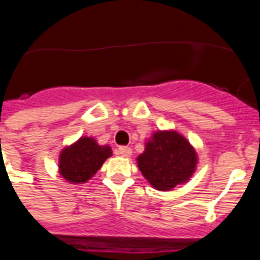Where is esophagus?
Segmentation results:
<instances>
[{
	"instance_id": "34e87169",
	"label": "esophagus",
	"mask_w": 260,
	"mask_h": 260,
	"mask_svg": "<svg viewBox=\"0 0 260 260\" xmlns=\"http://www.w3.org/2000/svg\"><path fill=\"white\" fill-rule=\"evenodd\" d=\"M117 152H118L121 156H123V157H128V156L132 155V148L127 146L118 147V151H117Z\"/></svg>"
}]
</instances>
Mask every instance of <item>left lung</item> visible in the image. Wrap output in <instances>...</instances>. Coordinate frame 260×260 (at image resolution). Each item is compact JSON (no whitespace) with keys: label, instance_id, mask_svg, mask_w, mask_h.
Here are the masks:
<instances>
[{"label":"left lung","instance_id":"left-lung-1","mask_svg":"<svg viewBox=\"0 0 260 260\" xmlns=\"http://www.w3.org/2000/svg\"><path fill=\"white\" fill-rule=\"evenodd\" d=\"M197 155L190 143L176 132H158L147 142L138 157V167L157 190H171L189 180L195 171Z\"/></svg>","mask_w":260,"mask_h":260}]
</instances>
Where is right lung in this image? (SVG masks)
<instances>
[{
    "label": "right lung",
    "mask_w": 260,
    "mask_h": 260,
    "mask_svg": "<svg viewBox=\"0 0 260 260\" xmlns=\"http://www.w3.org/2000/svg\"><path fill=\"white\" fill-rule=\"evenodd\" d=\"M110 155L109 146H99L92 138H80L77 143L61 152L59 173L69 182H86Z\"/></svg>",
    "instance_id": "obj_1"
}]
</instances>
